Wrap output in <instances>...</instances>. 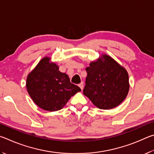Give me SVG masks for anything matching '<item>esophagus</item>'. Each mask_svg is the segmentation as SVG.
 <instances>
[{
    "instance_id": "34e87169",
    "label": "esophagus",
    "mask_w": 154,
    "mask_h": 154,
    "mask_svg": "<svg viewBox=\"0 0 154 154\" xmlns=\"http://www.w3.org/2000/svg\"><path fill=\"white\" fill-rule=\"evenodd\" d=\"M79 87L82 90L83 88H84V83H83V82H82L81 83H80V84L79 85Z\"/></svg>"
}]
</instances>
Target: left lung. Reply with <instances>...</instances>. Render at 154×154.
<instances>
[{
	"mask_svg": "<svg viewBox=\"0 0 154 154\" xmlns=\"http://www.w3.org/2000/svg\"><path fill=\"white\" fill-rule=\"evenodd\" d=\"M86 68L87 76L83 94L96 107L109 109L125 100L129 90L126 70L109 56H103Z\"/></svg>",
	"mask_w": 154,
	"mask_h": 154,
	"instance_id": "obj_1",
	"label": "left lung"
}]
</instances>
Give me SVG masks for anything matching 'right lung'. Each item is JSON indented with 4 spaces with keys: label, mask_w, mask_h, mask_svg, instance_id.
Returning <instances> with one entry per match:
<instances>
[{
    "label": "right lung",
    "mask_w": 154,
    "mask_h": 154,
    "mask_svg": "<svg viewBox=\"0 0 154 154\" xmlns=\"http://www.w3.org/2000/svg\"><path fill=\"white\" fill-rule=\"evenodd\" d=\"M26 88L32 100L40 108L55 112L62 109L67 101L81 91L70 82L66 73L59 71L49 58L40 60L27 78Z\"/></svg>",
    "instance_id": "add662e5"
}]
</instances>
